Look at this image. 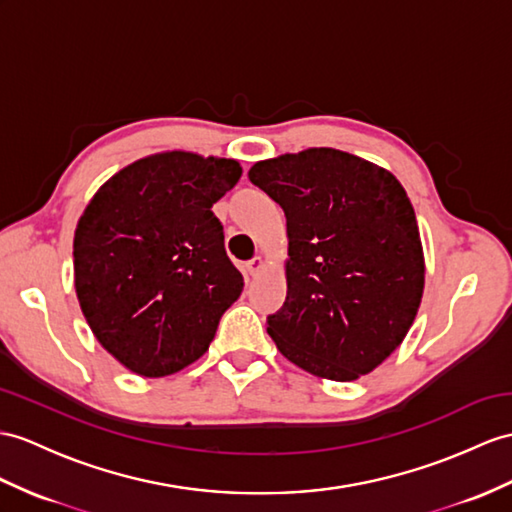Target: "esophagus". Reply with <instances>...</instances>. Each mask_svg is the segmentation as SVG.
<instances>
[{"label": "esophagus", "mask_w": 512, "mask_h": 512, "mask_svg": "<svg viewBox=\"0 0 512 512\" xmlns=\"http://www.w3.org/2000/svg\"><path fill=\"white\" fill-rule=\"evenodd\" d=\"M265 269V260L260 258V256H256V258H252L249 260V263L245 265V273H249V276H258L260 271Z\"/></svg>", "instance_id": "34e87169"}]
</instances>
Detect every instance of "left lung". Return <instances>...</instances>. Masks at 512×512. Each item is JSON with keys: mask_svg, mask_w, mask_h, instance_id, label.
I'll return each mask as SVG.
<instances>
[{"mask_svg": "<svg viewBox=\"0 0 512 512\" xmlns=\"http://www.w3.org/2000/svg\"><path fill=\"white\" fill-rule=\"evenodd\" d=\"M249 180L286 215V299L267 317L278 350L319 378L350 382L389 358L415 321L423 249L393 173L332 147L260 160Z\"/></svg>", "mask_w": 512, "mask_h": 512, "instance_id": "8db88e82", "label": "left lung"}]
</instances>
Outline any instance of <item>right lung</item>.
<instances>
[{"label":"right lung","mask_w":512,"mask_h":512,"mask_svg":"<svg viewBox=\"0 0 512 512\" xmlns=\"http://www.w3.org/2000/svg\"><path fill=\"white\" fill-rule=\"evenodd\" d=\"M232 158L165 152L99 189L73 236V273L95 339L145 378L202 356L243 291L210 208L241 178Z\"/></svg>","instance_id":"add662e5"}]
</instances>
